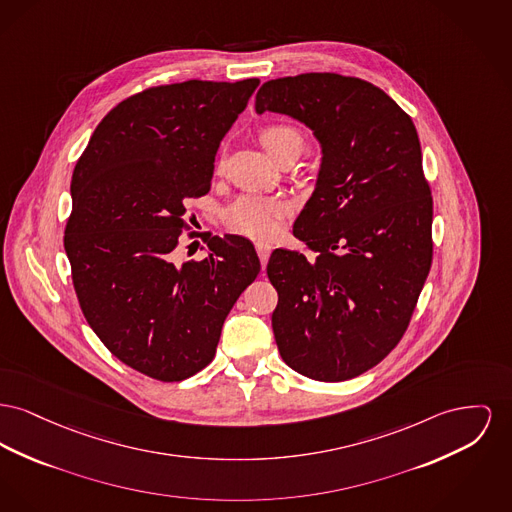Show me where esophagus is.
Instances as JSON below:
<instances>
[{"label":"esophagus","instance_id":"esophagus-1","mask_svg":"<svg viewBox=\"0 0 512 512\" xmlns=\"http://www.w3.org/2000/svg\"><path fill=\"white\" fill-rule=\"evenodd\" d=\"M255 247H257V253H259V259H261V265L265 267L267 265V261H269V257H271V245L269 243H263V241H259V243H255Z\"/></svg>","mask_w":512,"mask_h":512}]
</instances>
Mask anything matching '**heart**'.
I'll return each mask as SVG.
<instances>
[{"label": "heart", "mask_w": 512, "mask_h": 512, "mask_svg": "<svg viewBox=\"0 0 512 512\" xmlns=\"http://www.w3.org/2000/svg\"><path fill=\"white\" fill-rule=\"evenodd\" d=\"M259 141L265 151L276 162L286 156H300L305 147V137L298 127L290 123H272L259 131ZM224 160L220 158L216 170L222 172ZM290 214V203L280 197L269 195H241L224 209V224L230 232L255 238V240H272L286 216Z\"/></svg>", "instance_id": "1"}]
</instances>
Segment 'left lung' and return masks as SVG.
Wrapping results in <instances>:
<instances>
[{
	"instance_id": "1",
	"label": "left lung",
	"mask_w": 512,
	"mask_h": 512,
	"mask_svg": "<svg viewBox=\"0 0 512 512\" xmlns=\"http://www.w3.org/2000/svg\"><path fill=\"white\" fill-rule=\"evenodd\" d=\"M257 114L305 123L321 170L294 236L315 257L274 249L272 331L301 375L338 383L391 354L431 269L433 199L412 118L379 87L338 73L267 81Z\"/></svg>"
}]
</instances>
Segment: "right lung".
Listing matches in <instances>:
<instances>
[{"mask_svg": "<svg viewBox=\"0 0 512 512\" xmlns=\"http://www.w3.org/2000/svg\"><path fill=\"white\" fill-rule=\"evenodd\" d=\"M257 87L193 79L133 94L98 123L73 170L63 245L79 305L102 344L152 379L207 367L261 271L251 241L211 232L203 261H176L183 201L209 193L220 141Z\"/></svg>", "mask_w": 512, "mask_h": 512, "instance_id": "1", "label": "right lung"}]
</instances>
